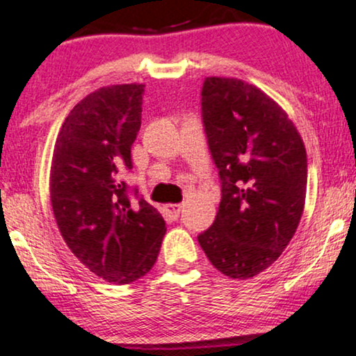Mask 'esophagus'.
Listing matches in <instances>:
<instances>
[{
  "mask_svg": "<svg viewBox=\"0 0 356 356\" xmlns=\"http://www.w3.org/2000/svg\"><path fill=\"white\" fill-rule=\"evenodd\" d=\"M181 209H182L181 204H167V206H165L167 214H169L172 219L179 218V214H181Z\"/></svg>",
  "mask_w": 356,
  "mask_h": 356,
  "instance_id": "1",
  "label": "esophagus"
}]
</instances>
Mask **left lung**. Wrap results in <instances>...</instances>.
Wrapping results in <instances>:
<instances>
[{"label":"left lung","instance_id":"1","mask_svg":"<svg viewBox=\"0 0 356 356\" xmlns=\"http://www.w3.org/2000/svg\"><path fill=\"white\" fill-rule=\"evenodd\" d=\"M201 95L220 202L197 241L222 275L248 280L271 266L295 236L306 197V149L284 110L254 85L209 76Z\"/></svg>","mask_w":356,"mask_h":356}]
</instances>
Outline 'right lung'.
I'll return each instance as SVG.
<instances>
[{
	"mask_svg": "<svg viewBox=\"0 0 356 356\" xmlns=\"http://www.w3.org/2000/svg\"><path fill=\"white\" fill-rule=\"evenodd\" d=\"M145 85H110L80 100L53 150L50 199L70 251L108 283L129 284L157 261L165 220L127 186Z\"/></svg>",
	"mask_w": 356,
	"mask_h": 356,
	"instance_id": "add662e5",
	"label": "right lung"
}]
</instances>
